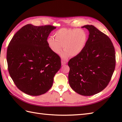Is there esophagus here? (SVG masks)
I'll use <instances>...</instances> for the list:
<instances>
[{
    "label": "esophagus",
    "mask_w": 122,
    "mask_h": 122,
    "mask_svg": "<svg viewBox=\"0 0 122 122\" xmlns=\"http://www.w3.org/2000/svg\"><path fill=\"white\" fill-rule=\"evenodd\" d=\"M66 63H67V61H63V60H62L61 61V64L62 65H64V64H66Z\"/></svg>",
    "instance_id": "esophagus-1"
}]
</instances>
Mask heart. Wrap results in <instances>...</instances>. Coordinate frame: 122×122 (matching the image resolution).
<instances>
[{
	"mask_svg": "<svg viewBox=\"0 0 122 122\" xmlns=\"http://www.w3.org/2000/svg\"><path fill=\"white\" fill-rule=\"evenodd\" d=\"M54 38L49 37L46 40L50 50L56 54H59L62 48V58L66 59L71 56H76L83 50L87 40V34L82 29L61 28L54 33Z\"/></svg>",
	"mask_w": 122,
	"mask_h": 122,
	"instance_id": "obj_1",
	"label": "heart"
}]
</instances>
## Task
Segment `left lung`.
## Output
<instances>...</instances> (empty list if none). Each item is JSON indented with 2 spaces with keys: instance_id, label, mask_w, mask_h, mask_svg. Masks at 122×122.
Returning a JSON list of instances; mask_svg holds the SVG:
<instances>
[{
  "instance_id": "obj_1",
  "label": "left lung",
  "mask_w": 122,
  "mask_h": 122,
  "mask_svg": "<svg viewBox=\"0 0 122 122\" xmlns=\"http://www.w3.org/2000/svg\"><path fill=\"white\" fill-rule=\"evenodd\" d=\"M89 38L83 50L68 62L69 84L84 96L100 92L109 83L115 67V52L109 37L92 25H85Z\"/></svg>"
}]
</instances>
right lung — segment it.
Wrapping results in <instances>:
<instances>
[{
	"instance_id": "obj_1",
	"label": "right lung",
	"mask_w": 122,
	"mask_h": 122,
	"mask_svg": "<svg viewBox=\"0 0 122 122\" xmlns=\"http://www.w3.org/2000/svg\"><path fill=\"white\" fill-rule=\"evenodd\" d=\"M51 25L28 24L15 33L7 51L8 69L16 86L30 95L45 94L52 86L61 68V59L46 42Z\"/></svg>"
}]
</instances>
